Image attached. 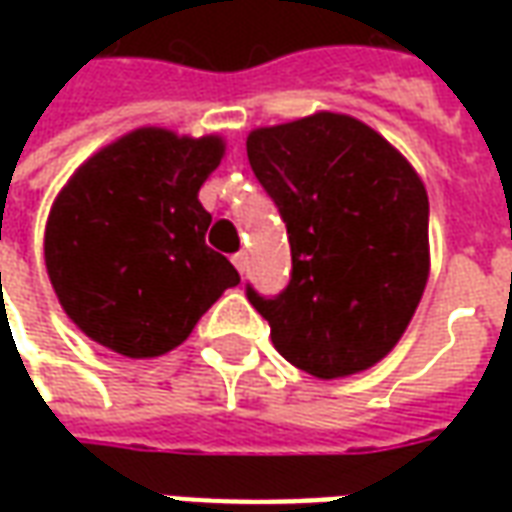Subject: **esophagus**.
Returning a JSON list of instances; mask_svg holds the SVG:
<instances>
[{
  "label": "esophagus",
  "mask_w": 512,
  "mask_h": 512,
  "mask_svg": "<svg viewBox=\"0 0 512 512\" xmlns=\"http://www.w3.org/2000/svg\"><path fill=\"white\" fill-rule=\"evenodd\" d=\"M233 266L238 268V274H244V271H246V252H235Z\"/></svg>",
  "instance_id": "34e87169"
}]
</instances>
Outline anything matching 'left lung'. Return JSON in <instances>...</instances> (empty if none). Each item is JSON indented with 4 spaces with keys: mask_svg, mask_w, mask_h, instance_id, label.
<instances>
[{
    "mask_svg": "<svg viewBox=\"0 0 512 512\" xmlns=\"http://www.w3.org/2000/svg\"><path fill=\"white\" fill-rule=\"evenodd\" d=\"M255 178L288 227V288L260 296L279 354L315 378L381 362L428 282V191L373 128L318 112L246 139Z\"/></svg>",
    "mask_w": 512,
    "mask_h": 512,
    "instance_id": "left-lung-1",
    "label": "left lung"
}]
</instances>
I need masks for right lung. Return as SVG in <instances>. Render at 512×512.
<instances>
[{
    "mask_svg": "<svg viewBox=\"0 0 512 512\" xmlns=\"http://www.w3.org/2000/svg\"><path fill=\"white\" fill-rule=\"evenodd\" d=\"M222 156L219 136L136 128L87 158L57 194L46 268L90 340L128 359L167 354L241 282L205 244L211 213L197 200Z\"/></svg>",
    "mask_w": 512,
    "mask_h": 512,
    "instance_id": "add662e5",
    "label": "right lung"
}]
</instances>
